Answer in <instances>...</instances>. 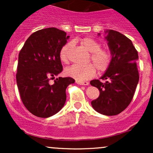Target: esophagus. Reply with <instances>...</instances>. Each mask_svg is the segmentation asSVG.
Instances as JSON below:
<instances>
[{
	"label": "esophagus",
	"instance_id": "esophagus-1",
	"mask_svg": "<svg viewBox=\"0 0 153 153\" xmlns=\"http://www.w3.org/2000/svg\"><path fill=\"white\" fill-rule=\"evenodd\" d=\"M76 82L79 85H89V82H86V81H78L77 80Z\"/></svg>",
	"mask_w": 153,
	"mask_h": 153
}]
</instances>
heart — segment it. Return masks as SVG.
<instances>
[{"label":"heart","mask_w":153,"mask_h":153,"mask_svg":"<svg viewBox=\"0 0 153 153\" xmlns=\"http://www.w3.org/2000/svg\"><path fill=\"white\" fill-rule=\"evenodd\" d=\"M80 45L90 52L88 62L85 65H73L65 69V73L68 76L77 80H88L96 74V69L99 73L106 72L109 68L112 62V53L107 48H101V44L97 40L91 37H84L80 40ZM73 48V43L67 42L61 47L59 57L61 62L68 63L70 59V54Z\"/></svg>","instance_id":"heart-1"}]
</instances>
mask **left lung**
Returning <instances> with one entry per match:
<instances>
[{"label": "left lung", "instance_id": "obj_1", "mask_svg": "<svg viewBox=\"0 0 153 153\" xmlns=\"http://www.w3.org/2000/svg\"><path fill=\"white\" fill-rule=\"evenodd\" d=\"M106 40L112 53V62L102 80H93L91 85L99 88L98 99L91 101L93 108L101 114L114 116L129 106L139 81L137 66L138 52L129 38L114 30H108Z\"/></svg>", "mask_w": 153, "mask_h": 153}]
</instances>
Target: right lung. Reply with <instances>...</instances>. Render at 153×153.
<instances>
[{
    "instance_id": "obj_1",
    "label": "right lung",
    "mask_w": 153,
    "mask_h": 153,
    "mask_svg": "<svg viewBox=\"0 0 153 153\" xmlns=\"http://www.w3.org/2000/svg\"><path fill=\"white\" fill-rule=\"evenodd\" d=\"M69 36L56 28L35 31L19 54L16 82L21 99L32 114L47 118L64 106L66 88L75 80L71 77L50 80L62 71L59 52Z\"/></svg>"
}]
</instances>
